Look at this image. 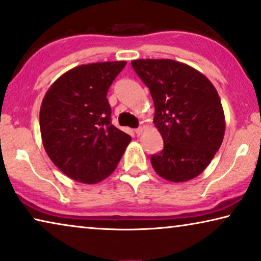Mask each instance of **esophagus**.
<instances>
[{
	"instance_id": "obj_1",
	"label": "esophagus",
	"mask_w": 261,
	"mask_h": 261,
	"mask_svg": "<svg viewBox=\"0 0 261 261\" xmlns=\"http://www.w3.org/2000/svg\"><path fill=\"white\" fill-rule=\"evenodd\" d=\"M143 131H144V127H143V126H141V127H138V129H136V130H135V132H136V135H138V136H141V135L143 134Z\"/></svg>"
}]
</instances>
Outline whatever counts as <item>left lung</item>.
Wrapping results in <instances>:
<instances>
[{
  "label": "left lung",
  "instance_id": "obj_1",
  "mask_svg": "<svg viewBox=\"0 0 261 261\" xmlns=\"http://www.w3.org/2000/svg\"><path fill=\"white\" fill-rule=\"evenodd\" d=\"M132 67L149 87L153 124L164 149L152 155L151 166L169 182H187L199 176L222 144L225 112L218 91L192 66L171 59H139Z\"/></svg>",
  "mask_w": 261,
  "mask_h": 261
}]
</instances>
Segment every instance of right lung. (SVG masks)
I'll return each instance as SVG.
<instances>
[{
    "label": "right lung",
    "instance_id": "1",
    "mask_svg": "<svg viewBox=\"0 0 261 261\" xmlns=\"http://www.w3.org/2000/svg\"><path fill=\"white\" fill-rule=\"evenodd\" d=\"M126 61L80 65L59 76L40 108V131L50 161L69 178L94 185L109 177L131 137L111 124L108 91Z\"/></svg>",
    "mask_w": 261,
    "mask_h": 261
}]
</instances>
